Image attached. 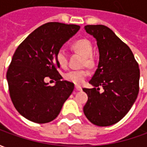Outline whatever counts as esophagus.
I'll list each match as a JSON object with an SVG mask.
<instances>
[{
  "label": "esophagus",
  "instance_id": "esophagus-1",
  "mask_svg": "<svg viewBox=\"0 0 147 147\" xmlns=\"http://www.w3.org/2000/svg\"><path fill=\"white\" fill-rule=\"evenodd\" d=\"M75 88H76V90H82V87L80 86H78V85H76V86H75Z\"/></svg>",
  "mask_w": 147,
  "mask_h": 147
}]
</instances>
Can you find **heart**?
Returning <instances> with one entry per match:
<instances>
[{
  "label": "heart",
  "mask_w": 147,
  "mask_h": 147,
  "mask_svg": "<svg viewBox=\"0 0 147 147\" xmlns=\"http://www.w3.org/2000/svg\"><path fill=\"white\" fill-rule=\"evenodd\" d=\"M72 49L85 57L84 64L90 66L93 64V60L90 58V55L92 54L93 52V46L89 40H78L73 43ZM57 61L61 67H66L67 64V52L64 49H60L57 53ZM87 76L88 72L86 70H71L64 74V80L70 83H73L75 84H82Z\"/></svg>",
  "instance_id": "obj_1"
}]
</instances>
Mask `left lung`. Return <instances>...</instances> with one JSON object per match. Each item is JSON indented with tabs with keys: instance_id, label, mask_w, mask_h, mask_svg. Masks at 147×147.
<instances>
[{
	"instance_id": "obj_1",
	"label": "left lung",
	"mask_w": 147,
	"mask_h": 147,
	"mask_svg": "<svg viewBox=\"0 0 147 147\" xmlns=\"http://www.w3.org/2000/svg\"><path fill=\"white\" fill-rule=\"evenodd\" d=\"M84 29L97 42L99 62L89 82L94 87L83 89L88 96L83 113L97 126H110L119 122L136 102L139 64L129 47L109 27L86 25ZM99 86L104 90L102 93L99 92Z\"/></svg>"
}]
</instances>
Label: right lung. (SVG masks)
<instances>
[{"label":"right lung","mask_w":147,"mask_h":147,"mask_svg":"<svg viewBox=\"0 0 147 147\" xmlns=\"http://www.w3.org/2000/svg\"><path fill=\"white\" fill-rule=\"evenodd\" d=\"M80 27L48 23L30 33L18 46L7 71L11 102L19 113L38 123H49L60 113L74 84L58 73L57 53ZM54 78L53 87L44 81Z\"/></svg>","instance_id":"1"}]
</instances>
